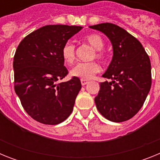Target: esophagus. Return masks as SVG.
<instances>
[{"mask_svg":"<svg viewBox=\"0 0 160 160\" xmlns=\"http://www.w3.org/2000/svg\"><path fill=\"white\" fill-rule=\"evenodd\" d=\"M81 83L82 86H85V85H87L88 83V81L86 80V79H81Z\"/></svg>","mask_w":160,"mask_h":160,"instance_id":"obj_1","label":"esophagus"}]
</instances>
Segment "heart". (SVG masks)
Segmentation results:
<instances>
[{
  "label": "heart",
  "mask_w": 160,
  "mask_h": 160,
  "mask_svg": "<svg viewBox=\"0 0 160 160\" xmlns=\"http://www.w3.org/2000/svg\"><path fill=\"white\" fill-rule=\"evenodd\" d=\"M85 42L89 44L95 50L93 54V58H97L100 62H104L107 58L106 53L102 50L104 46L102 38L99 35L92 33L87 35L84 38ZM62 57L64 62L67 65H72L75 60V49L73 44L67 42L62 49ZM100 67L95 62H81L76 65L70 71L73 77L80 78L82 79L92 78L96 73H98Z\"/></svg>",
  "instance_id": "heart-1"
}]
</instances>
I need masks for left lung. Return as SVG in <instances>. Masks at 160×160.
Segmentation results:
<instances>
[{"instance_id": "1", "label": "left lung", "mask_w": 160, "mask_h": 160, "mask_svg": "<svg viewBox=\"0 0 160 160\" xmlns=\"http://www.w3.org/2000/svg\"><path fill=\"white\" fill-rule=\"evenodd\" d=\"M103 32L113 46V58L94 98L100 114L115 122L135 116L143 105L152 86L151 62L142 44L124 29L111 23L90 26Z\"/></svg>"}]
</instances>
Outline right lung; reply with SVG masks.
<instances>
[{"label":"right lung","mask_w":160,"mask_h":160,"mask_svg":"<svg viewBox=\"0 0 160 160\" xmlns=\"http://www.w3.org/2000/svg\"><path fill=\"white\" fill-rule=\"evenodd\" d=\"M82 26L49 25L33 31L18 45L13 58L14 90L31 118L48 125L62 122L73 111L82 88L80 79L66 77L62 49Z\"/></svg>","instance_id":"1"}]
</instances>
